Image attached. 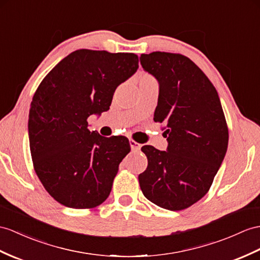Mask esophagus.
<instances>
[{
	"instance_id": "obj_1",
	"label": "esophagus",
	"mask_w": 260,
	"mask_h": 260,
	"mask_svg": "<svg viewBox=\"0 0 260 260\" xmlns=\"http://www.w3.org/2000/svg\"><path fill=\"white\" fill-rule=\"evenodd\" d=\"M129 143H130V147H131L132 151H136V152L137 151H140V149H141V144L140 143H138V142H136L134 140H130Z\"/></svg>"
}]
</instances>
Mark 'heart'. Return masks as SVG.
<instances>
[{
    "instance_id": "b5f03b06",
    "label": "heart",
    "mask_w": 260,
    "mask_h": 260,
    "mask_svg": "<svg viewBox=\"0 0 260 260\" xmlns=\"http://www.w3.org/2000/svg\"><path fill=\"white\" fill-rule=\"evenodd\" d=\"M144 76H147V77H150V76H148V75H144Z\"/></svg>"
}]
</instances>
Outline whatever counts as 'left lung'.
I'll use <instances>...</instances> for the list:
<instances>
[{"label":"left lung","instance_id":"left-lung-1","mask_svg":"<svg viewBox=\"0 0 260 260\" xmlns=\"http://www.w3.org/2000/svg\"><path fill=\"white\" fill-rule=\"evenodd\" d=\"M145 72L159 82L154 121L163 123L167 151L144 145L148 168L139 175L143 195L169 211H181L210 189L223 162L229 129L218 93L206 75L181 54H142Z\"/></svg>","mask_w":260,"mask_h":260}]
</instances>
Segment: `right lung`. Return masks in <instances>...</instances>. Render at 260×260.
<instances>
[{"label": "right lung", "instance_id": "1", "mask_svg": "<svg viewBox=\"0 0 260 260\" xmlns=\"http://www.w3.org/2000/svg\"><path fill=\"white\" fill-rule=\"evenodd\" d=\"M138 64L132 53L78 49L37 88L28 116L31 160L42 184L58 203L92 208L109 196L130 144L121 136L90 132L87 119L109 109L113 92Z\"/></svg>", "mask_w": 260, "mask_h": 260}]
</instances>
